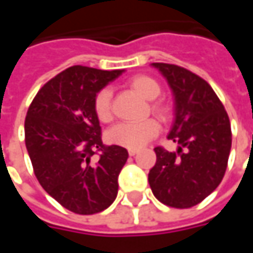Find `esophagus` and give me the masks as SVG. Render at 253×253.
Returning <instances> with one entry per match:
<instances>
[{
	"instance_id": "34e87169",
	"label": "esophagus",
	"mask_w": 253,
	"mask_h": 253,
	"mask_svg": "<svg viewBox=\"0 0 253 253\" xmlns=\"http://www.w3.org/2000/svg\"><path fill=\"white\" fill-rule=\"evenodd\" d=\"M128 153H129V156H135V155L138 153V149H129Z\"/></svg>"
}]
</instances>
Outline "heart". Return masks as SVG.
Returning <instances> with one entry per match:
<instances>
[{"mask_svg": "<svg viewBox=\"0 0 253 253\" xmlns=\"http://www.w3.org/2000/svg\"><path fill=\"white\" fill-rule=\"evenodd\" d=\"M128 85L136 91L145 100H155L162 91L161 84L151 76L139 74L132 77ZM112 92L110 88H102L94 98V112L101 122H110L112 120ZM151 110L162 121L169 120L171 108L166 101L156 100L151 104ZM159 133V124L155 120H146L142 122H121L112 126L107 133L110 143L118 145L128 149H139L143 145L153 139Z\"/></svg>", "mask_w": 253, "mask_h": 253, "instance_id": "obj_1", "label": "heart"}]
</instances>
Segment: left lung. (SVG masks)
Wrapping results in <instances>:
<instances>
[{
    "instance_id": "1",
    "label": "left lung",
    "mask_w": 253,
    "mask_h": 253,
    "mask_svg": "<svg viewBox=\"0 0 253 253\" xmlns=\"http://www.w3.org/2000/svg\"><path fill=\"white\" fill-rule=\"evenodd\" d=\"M174 95V122L168 139L177 152L155 148L149 171L152 193L174 209L197 206L218 187L231 151V124L217 94L206 80L176 64L152 63Z\"/></svg>"
}]
</instances>
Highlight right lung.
Masks as SVG:
<instances>
[{
	"label": "right lung",
	"mask_w": 253,
	"mask_h": 253,
	"mask_svg": "<svg viewBox=\"0 0 253 253\" xmlns=\"http://www.w3.org/2000/svg\"><path fill=\"white\" fill-rule=\"evenodd\" d=\"M124 70L72 66L35 95L25 118V145L35 176L64 209L91 215L118 194V176L128 151L105 146L94 112L97 92ZM100 152V159L92 156Z\"/></svg>",
	"instance_id": "add662e5"
}]
</instances>
